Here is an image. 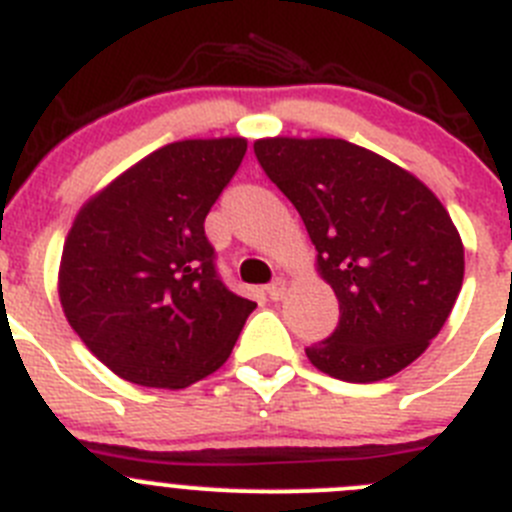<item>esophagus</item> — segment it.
I'll list each match as a JSON object with an SVG mask.
<instances>
[{"mask_svg":"<svg viewBox=\"0 0 512 512\" xmlns=\"http://www.w3.org/2000/svg\"><path fill=\"white\" fill-rule=\"evenodd\" d=\"M265 293H267V298H270V301H280V298L285 296V280L283 278L273 280V283L265 288Z\"/></svg>","mask_w":512,"mask_h":512,"instance_id":"esophagus-1","label":"esophagus"}]
</instances>
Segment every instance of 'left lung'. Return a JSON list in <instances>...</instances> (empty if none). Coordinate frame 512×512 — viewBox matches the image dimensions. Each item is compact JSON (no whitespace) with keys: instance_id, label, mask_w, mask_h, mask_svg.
<instances>
[{"instance_id":"obj_1","label":"left lung","mask_w":512,"mask_h":512,"mask_svg":"<svg viewBox=\"0 0 512 512\" xmlns=\"http://www.w3.org/2000/svg\"><path fill=\"white\" fill-rule=\"evenodd\" d=\"M265 176L296 206L334 288L339 324L306 347L313 367L377 382L441 331L464 278L451 216L418 178L347 140H257Z\"/></svg>"}]
</instances>
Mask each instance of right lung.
Returning <instances> with one entry per match:
<instances>
[{
  "label": "right lung",
  "mask_w": 512,
  "mask_h": 512,
  "mask_svg": "<svg viewBox=\"0 0 512 512\" xmlns=\"http://www.w3.org/2000/svg\"><path fill=\"white\" fill-rule=\"evenodd\" d=\"M245 153L242 137L170 142L78 211L58 293L114 375L178 390L232 354L257 303L224 285L204 222Z\"/></svg>",
  "instance_id": "obj_1"
}]
</instances>
